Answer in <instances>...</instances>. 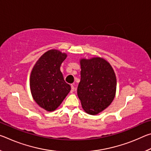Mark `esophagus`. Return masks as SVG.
<instances>
[{"label":"esophagus","mask_w":151,"mask_h":151,"mask_svg":"<svg viewBox=\"0 0 151 151\" xmlns=\"http://www.w3.org/2000/svg\"><path fill=\"white\" fill-rule=\"evenodd\" d=\"M74 91H75V86H74L73 85H71V91H70V93H73Z\"/></svg>","instance_id":"1"}]
</instances>
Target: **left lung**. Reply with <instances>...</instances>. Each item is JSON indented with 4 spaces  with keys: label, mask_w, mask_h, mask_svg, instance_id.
Returning a JSON list of instances; mask_svg holds the SVG:
<instances>
[{
    "label": "left lung",
    "mask_w": 151,
    "mask_h": 151,
    "mask_svg": "<svg viewBox=\"0 0 151 151\" xmlns=\"http://www.w3.org/2000/svg\"><path fill=\"white\" fill-rule=\"evenodd\" d=\"M81 81L77 94L86 113L96 115L114 100L116 78L112 66L101 57L81 58Z\"/></svg>",
    "instance_id": "8db88e82"
}]
</instances>
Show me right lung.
Returning a JSON list of instances; mask_svg holds the SVG:
<instances>
[{
  "label": "right lung",
  "mask_w": 151,
  "mask_h": 151,
  "mask_svg": "<svg viewBox=\"0 0 151 151\" xmlns=\"http://www.w3.org/2000/svg\"><path fill=\"white\" fill-rule=\"evenodd\" d=\"M66 57L65 52L58 50H48L37 61L30 73V88L32 98L47 111H55L71 89L60 70Z\"/></svg>",
  "instance_id": "right-lung-1"
}]
</instances>
